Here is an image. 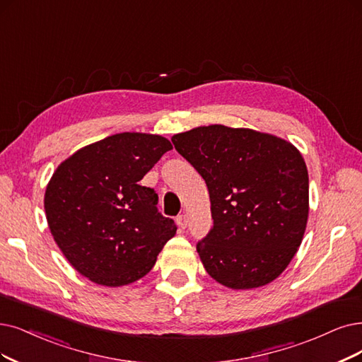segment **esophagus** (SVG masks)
<instances>
[{"label":"esophagus","mask_w":362,"mask_h":362,"mask_svg":"<svg viewBox=\"0 0 362 362\" xmlns=\"http://www.w3.org/2000/svg\"><path fill=\"white\" fill-rule=\"evenodd\" d=\"M177 225H179L180 230H185L186 226H188V218H186V215L177 216Z\"/></svg>","instance_id":"esophagus-1"}]
</instances>
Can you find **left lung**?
<instances>
[{"instance_id":"left-lung-1","label":"left lung","mask_w":362,"mask_h":362,"mask_svg":"<svg viewBox=\"0 0 362 362\" xmlns=\"http://www.w3.org/2000/svg\"><path fill=\"white\" fill-rule=\"evenodd\" d=\"M171 141L209 189L213 226L197 243L206 272L231 289L273 282L297 253L309 218V174L297 147L223 125Z\"/></svg>"}]
</instances>
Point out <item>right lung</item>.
<instances>
[{
    "instance_id": "1",
    "label": "right lung",
    "mask_w": 362,
    "mask_h": 362,
    "mask_svg": "<svg viewBox=\"0 0 362 362\" xmlns=\"http://www.w3.org/2000/svg\"><path fill=\"white\" fill-rule=\"evenodd\" d=\"M171 143L120 132L82 147L53 173L45 194L50 233L74 269L103 286L136 282L176 234L158 194L139 182Z\"/></svg>"
}]
</instances>
